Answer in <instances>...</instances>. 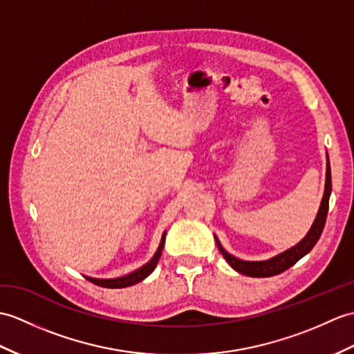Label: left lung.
Listing matches in <instances>:
<instances>
[{"instance_id":"1","label":"left lung","mask_w":354,"mask_h":354,"mask_svg":"<svg viewBox=\"0 0 354 354\" xmlns=\"http://www.w3.org/2000/svg\"><path fill=\"white\" fill-rule=\"evenodd\" d=\"M332 193V176H330V164H328L327 158V170H326V185H324V194H323V201L322 205H319L318 214L315 217V221L312 223L309 232L303 240L295 244L294 248L288 249L286 252L277 254V257L267 259V261H243L232 257L231 253H227L223 248H221L220 241L216 236V243L218 245L220 253L223 254V258L229 262L234 270H236L238 273L250 276V277H270V276H276L281 274L282 271L288 270L292 267L295 262L305 257L306 253L312 250V248L317 244V241L322 236V232L326 225V218H327V211H328V197H330Z\"/></svg>"}]
</instances>
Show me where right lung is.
I'll list each match as a JSON object with an SVG mask.
<instances>
[{
    "label": "right lung",
    "mask_w": 354,
    "mask_h": 354,
    "mask_svg": "<svg viewBox=\"0 0 354 354\" xmlns=\"http://www.w3.org/2000/svg\"><path fill=\"white\" fill-rule=\"evenodd\" d=\"M164 241H166V232L162 234L161 236V243L158 245V250L155 252L153 258L147 262L146 266L137 268L133 273H129L127 276H122V277H116V279H95V277H87V281H90L92 283L97 285V286H104V288H127V286L131 285H136L138 282H142L143 279H146L149 276L152 271L157 267L158 261L161 258V252L164 248Z\"/></svg>",
    "instance_id": "1"
}]
</instances>
